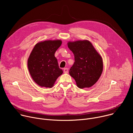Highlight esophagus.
Masks as SVG:
<instances>
[{
  "label": "esophagus",
  "instance_id": "34e87169",
  "mask_svg": "<svg viewBox=\"0 0 133 133\" xmlns=\"http://www.w3.org/2000/svg\"><path fill=\"white\" fill-rule=\"evenodd\" d=\"M64 73H68V68H65L64 69Z\"/></svg>",
  "mask_w": 133,
  "mask_h": 133
}]
</instances>
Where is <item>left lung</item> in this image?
Masks as SVG:
<instances>
[{
	"label": "left lung",
	"instance_id": "obj_1",
	"mask_svg": "<svg viewBox=\"0 0 133 133\" xmlns=\"http://www.w3.org/2000/svg\"><path fill=\"white\" fill-rule=\"evenodd\" d=\"M74 55L75 62L69 74L79 88L90 87L95 84L103 72V60L100 55L88 41L68 43Z\"/></svg>",
	"mask_w": 133,
	"mask_h": 133
}]
</instances>
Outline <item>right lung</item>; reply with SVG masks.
I'll list each match as a JSON object with an SVG mask.
<instances>
[{"instance_id": "right-lung-1", "label": "right lung", "mask_w": 133, "mask_h": 133, "mask_svg": "<svg viewBox=\"0 0 133 133\" xmlns=\"http://www.w3.org/2000/svg\"><path fill=\"white\" fill-rule=\"evenodd\" d=\"M62 41H46L37 44L28 59L29 73L36 83L41 87L51 88L63 71L59 67L55 53Z\"/></svg>"}]
</instances>
